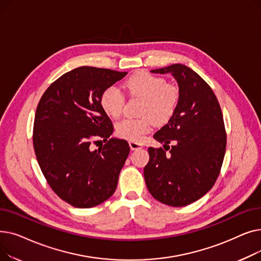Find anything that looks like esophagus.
Here are the masks:
<instances>
[{"instance_id": "34e87169", "label": "esophagus", "mask_w": 261, "mask_h": 261, "mask_svg": "<svg viewBox=\"0 0 261 261\" xmlns=\"http://www.w3.org/2000/svg\"><path fill=\"white\" fill-rule=\"evenodd\" d=\"M129 146L131 148V150H139V149H142L143 148V145L138 143V142H132L130 141L129 142Z\"/></svg>"}]
</instances>
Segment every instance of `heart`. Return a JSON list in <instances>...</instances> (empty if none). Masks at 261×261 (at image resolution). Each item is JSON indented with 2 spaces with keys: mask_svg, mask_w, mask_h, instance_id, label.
Returning a JSON list of instances; mask_svg holds the SVG:
<instances>
[{
  "mask_svg": "<svg viewBox=\"0 0 261 261\" xmlns=\"http://www.w3.org/2000/svg\"><path fill=\"white\" fill-rule=\"evenodd\" d=\"M125 87L132 96L144 99L141 112L144 117L120 120L116 125V135L123 140L140 142L151 129L152 120L163 123L172 116L179 101V93L167 86L163 78L147 72L132 75L125 82ZM123 103L125 97L116 87H109L102 92L100 105L109 116L118 117L122 112Z\"/></svg>",
  "mask_w": 261,
  "mask_h": 261,
  "instance_id": "1",
  "label": "heart"
}]
</instances>
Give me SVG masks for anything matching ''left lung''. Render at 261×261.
<instances>
[{
	"label": "left lung",
	"instance_id": "obj_1",
	"mask_svg": "<svg viewBox=\"0 0 261 261\" xmlns=\"http://www.w3.org/2000/svg\"><path fill=\"white\" fill-rule=\"evenodd\" d=\"M150 72L173 77L179 101L168 122L153 135L164 149H148L145 181L154 199L181 207L211 190L220 172L226 148L223 116L211 87L188 66L172 64Z\"/></svg>",
	"mask_w": 261,
	"mask_h": 261
}]
</instances>
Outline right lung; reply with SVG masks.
<instances>
[{
    "mask_svg": "<svg viewBox=\"0 0 261 261\" xmlns=\"http://www.w3.org/2000/svg\"><path fill=\"white\" fill-rule=\"evenodd\" d=\"M127 75L80 66L51 84L41 97L34 122V149L51 189L75 207L96 206L111 197L130 147L110 139L112 122L100 105L102 92ZM107 143L93 150L90 143Z\"/></svg>",
    "mask_w": 261,
    "mask_h": 261,
    "instance_id": "right-lung-1",
    "label": "right lung"
}]
</instances>
